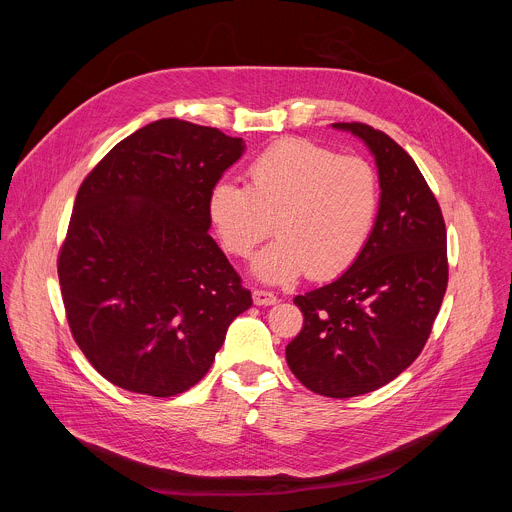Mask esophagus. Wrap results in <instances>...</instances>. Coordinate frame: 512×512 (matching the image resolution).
<instances>
[{
    "mask_svg": "<svg viewBox=\"0 0 512 512\" xmlns=\"http://www.w3.org/2000/svg\"><path fill=\"white\" fill-rule=\"evenodd\" d=\"M253 302L257 306H273L277 304V296L267 289H253Z\"/></svg>",
    "mask_w": 512,
    "mask_h": 512,
    "instance_id": "1",
    "label": "esophagus"
}]
</instances>
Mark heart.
Listing matches in <instances>:
<instances>
[{"mask_svg": "<svg viewBox=\"0 0 512 512\" xmlns=\"http://www.w3.org/2000/svg\"><path fill=\"white\" fill-rule=\"evenodd\" d=\"M377 212L375 168L306 139L269 145L249 164L247 186L223 178L208 192L210 223L235 257H249L275 221L277 239L253 259L267 283L342 273L367 245Z\"/></svg>", "mask_w": 512, "mask_h": 512, "instance_id": "b5f03b06", "label": "heart"}]
</instances>
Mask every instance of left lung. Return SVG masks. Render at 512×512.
Here are the masks:
<instances>
[{
  "mask_svg": "<svg viewBox=\"0 0 512 512\" xmlns=\"http://www.w3.org/2000/svg\"><path fill=\"white\" fill-rule=\"evenodd\" d=\"M332 127L375 156L379 212L354 263L294 298L304 326L285 360L310 391L348 399L391 383L423 350L448 287V239L440 204L397 141L364 123Z\"/></svg>",
  "mask_w": 512,
  "mask_h": 512,
  "instance_id": "1",
  "label": "left lung"
}]
</instances>
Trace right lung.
<instances>
[{"instance_id": "obj_1", "label": "right lung", "mask_w": 512, "mask_h": 512, "mask_svg": "<svg viewBox=\"0 0 512 512\" xmlns=\"http://www.w3.org/2000/svg\"><path fill=\"white\" fill-rule=\"evenodd\" d=\"M243 152L241 137L216 127L160 119L81 184L58 281L72 338L109 383L152 397L188 391L251 308L208 235V192Z\"/></svg>"}]
</instances>
